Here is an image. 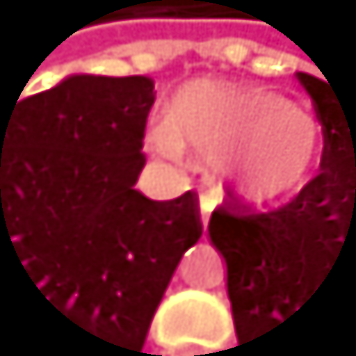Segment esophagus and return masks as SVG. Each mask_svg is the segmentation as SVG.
<instances>
[{
  "label": "esophagus",
  "instance_id": "34e87169",
  "mask_svg": "<svg viewBox=\"0 0 356 356\" xmlns=\"http://www.w3.org/2000/svg\"><path fill=\"white\" fill-rule=\"evenodd\" d=\"M199 211H202V226H208V217H211V211H214V196H211V193H202L199 196Z\"/></svg>",
  "mask_w": 356,
  "mask_h": 356
}]
</instances>
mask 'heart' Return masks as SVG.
Here are the masks:
<instances>
[{
	"mask_svg": "<svg viewBox=\"0 0 356 356\" xmlns=\"http://www.w3.org/2000/svg\"><path fill=\"white\" fill-rule=\"evenodd\" d=\"M160 157L190 151L217 163L226 187L250 205H286L316 184L324 163L321 121L289 97L256 86L199 79L151 134Z\"/></svg>",
	"mask_w": 356,
	"mask_h": 356,
	"instance_id": "obj_1",
	"label": "heart"
}]
</instances>
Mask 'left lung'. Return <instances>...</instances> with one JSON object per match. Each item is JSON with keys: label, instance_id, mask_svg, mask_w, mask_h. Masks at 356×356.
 Segmentation results:
<instances>
[{"label": "left lung", "instance_id": "left-lung-1", "mask_svg": "<svg viewBox=\"0 0 356 356\" xmlns=\"http://www.w3.org/2000/svg\"><path fill=\"white\" fill-rule=\"evenodd\" d=\"M298 79L324 127L316 184L273 211H252L229 193L208 222L226 259L235 351L247 356L265 354L268 333L298 318L327 286L356 280V86Z\"/></svg>", "mask_w": 356, "mask_h": 356}]
</instances>
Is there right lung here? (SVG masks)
I'll list each match as a JSON object with an SVG mask.
<instances>
[{
  "label": "right lung",
  "mask_w": 356,
  "mask_h": 356,
  "mask_svg": "<svg viewBox=\"0 0 356 356\" xmlns=\"http://www.w3.org/2000/svg\"><path fill=\"white\" fill-rule=\"evenodd\" d=\"M19 95L0 100V286L49 324L58 356L142 354L202 238L193 190L169 202L134 190L154 83L79 74Z\"/></svg>",
  "instance_id": "right-lung-1"
}]
</instances>
